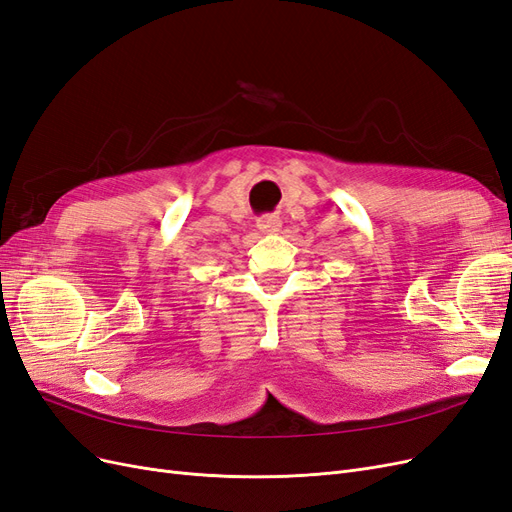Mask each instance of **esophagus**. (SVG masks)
<instances>
[{
	"label": "esophagus",
	"mask_w": 512,
	"mask_h": 512,
	"mask_svg": "<svg viewBox=\"0 0 512 512\" xmlns=\"http://www.w3.org/2000/svg\"><path fill=\"white\" fill-rule=\"evenodd\" d=\"M256 226L260 228L262 233H277L279 226H281V220L277 216H260Z\"/></svg>",
	"instance_id": "obj_1"
}]
</instances>
